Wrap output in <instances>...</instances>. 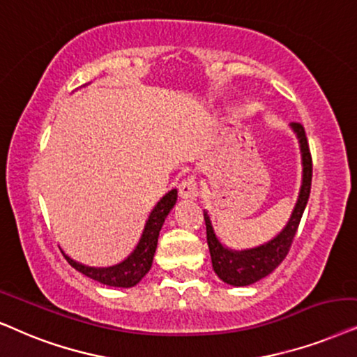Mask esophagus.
I'll use <instances>...</instances> for the list:
<instances>
[{"instance_id":"1","label":"esophagus","mask_w":357,"mask_h":357,"mask_svg":"<svg viewBox=\"0 0 357 357\" xmlns=\"http://www.w3.org/2000/svg\"><path fill=\"white\" fill-rule=\"evenodd\" d=\"M179 196L181 199H196L199 196L197 183L192 176H188L179 183Z\"/></svg>"}]
</instances>
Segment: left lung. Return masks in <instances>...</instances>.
Returning <instances> with one entry per match:
<instances>
[{
    "label": "left lung",
    "instance_id": "8db88e82",
    "mask_svg": "<svg viewBox=\"0 0 357 357\" xmlns=\"http://www.w3.org/2000/svg\"><path fill=\"white\" fill-rule=\"evenodd\" d=\"M291 129L297 135L298 145H301L302 153V186L298 192V199L296 207H294L292 215L289 218L287 225L282 228V231L268 243L256 246L251 250L235 251L227 248L217 238L215 231H213L211 217L207 212H204V220H206L207 228V245L211 251L212 268L215 274L222 279L223 282L230 284V286L243 287L255 284L259 279L273 273L279 264L286 258L289 250H291L292 240L297 234L298 223H301L302 213L305 211L312 188V155L308 149V142L305 130H303L302 123L292 122Z\"/></svg>",
    "mask_w": 357,
    "mask_h": 357
}]
</instances>
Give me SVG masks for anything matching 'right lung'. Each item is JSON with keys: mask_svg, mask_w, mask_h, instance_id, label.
<instances>
[{"mask_svg": "<svg viewBox=\"0 0 357 357\" xmlns=\"http://www.w3.org/2000/svg\"><path fill=\"white\" fill-rule=\"evenodd\" d=\"M176 201H178V191L176 189H171L168 194H165L160 199L158 204L153 207V211L150 212L149 220L145 223L144 234H142L135 250L122 263L109 266V268H91V266L71 259L68 255L63 253V256L76 271L94 279V281L111 287H134L151 268L156 245H158L160 230L163 227L166 215L174 207Z\"/></svg>", "mask_w": 357, "mask_h": 357, "instance_id": "obj_1", "label": "right lung"}]
</instances>
